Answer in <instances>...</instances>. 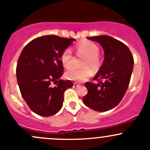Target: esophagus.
<instances>
[{"instance_id": "obj_1", "label": "esophagus", "mask_w": 150, "mask_h": 150, "mask_svg": "<svg viewBox=\"0 0 150 150\" xmlns=\"http://www.w3.org/2000/svg\"><path fill=\"white\" fill-rule=\"evenodd\" d=\"M73 87L74 88H78V87H80V85H78V84H77V83H73Z\"/></svg>"}]
</instances>
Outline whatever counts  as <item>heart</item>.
Listing matches in <instances>:
<instances>
[{
	"instance_id": "b5f03b06",
	"label": "heart",
	"mask_w": 150,
	"mask_h": 150,
	"mask_svg": "<svg viewBox=\"0 0 150 150\" xmlns=\"http://www.w3.org/2000/svg\"><path fill=\"white\" fill-rule=\"evenodd\" d=\"M78 55L86 57L82 66L85 68H72L65 73L66 78L68 80L77 82H83L88 80L93 75L92 70H96L99 67L100 59L99 57V47L94 42L88 40H84L79 42L76 46ZM62 65L65 68L69 69L72 67L73 62V55L70 48H66L62 52L60 57ZM91 67L90 69L89 67Z\"/></svg>"
}]
</instances>
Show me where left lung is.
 Here are the masks:
<instances>
[{
    "label": "left lung",
    "mask_w": 150,
    "mask_h": 150,
    "mask_svg": "<svg viewBox=\"0 0 150 150\" xmlns=\"http://www.w3.org/2000/svg\"><path fill=\"white\" fill-rule=\"evenodd\" d=\"M88 39L98 42L103 47L105 56L94 77L98 83H86L88 94L83 100L88 108L103 112L116 107L125 95L133 70V56L127 46L109 36Z\"/></svg>",
    "instance_id": "8db88e82"
}]
</instances>
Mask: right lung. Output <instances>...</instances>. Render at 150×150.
<instances>
[{"label":"right lung","instance_id":"1","mask_svg":"<svg viewBox=\"0 0 150 150\" xmlns=\"http://www.w3.org/2000/svg\"><path fill=\"white\" fill-rule=\"evenodd\" d=\"M75 39L55 35L33 39L22 50L16 66V78L23 98L29 108L42 116H50L61 109L64 92L72 88L70 80H60L62 52ZM57 85L52 87L51 83Z\"/></svg>","mask_w":150,"mask_h":150}]
</instances>
